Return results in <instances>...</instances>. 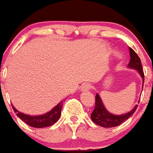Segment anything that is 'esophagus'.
Wrapping results in <instances>:
<instances>
[{"label": "esophagus", "instance_id": "obj_1", "mask_svg": "<svg viewBox=\"0 0 153 153\" xmlns=\"http://www.w3.org/2000/svg\"><path fill=\"white\" fill-rule=\"evenodd\" d=\"M90 88H91V85H90V84L85 83V84H83V85H82L81 90L82 91H86V90H90Z\"/></svg>", "mask_w": 153, "mask_h": 153}]
</instances>
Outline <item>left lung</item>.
Masks as SVG:
<instances>
[{"label": "left lung", "instance_id": "left-lung-1", "mask_svg": "<svg viewBox=\"0 0 153 153\" xmlns=\"http://www.w3.org/2000/svg\"><path fill=\"white\" fill-rule=\"evenodd\" d=\"M129 55H130V61L128 64V68H133L137 70V72L140 74V76L142 77V82L144 84V72L142 70V66L141 63V60L138 57L137 54L134 52L133 49L129 48ZM143 84H142V88H143ZM137 105L134 107V108L128 112L121 115H115L110 113L105 107L102 99L98 93L95 96V106L93 112L91 114V119L94 123L98 126H102L104 128H111L117 126L121 124L127 120L136 111Z\"/></svg>", "mask_w": 153, "mask_h": 153}]
</instances>
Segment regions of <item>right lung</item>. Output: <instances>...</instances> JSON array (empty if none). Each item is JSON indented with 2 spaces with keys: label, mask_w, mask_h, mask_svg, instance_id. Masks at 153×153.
I'll use <instances>...</instances> for the list:
<instances>
[{
  "label": "right lung",
  "mask_w": 153,
  "mask_h": 153,
  "mask_svg": "<svg viewBox=\"0 0 153 153\" xmlns=\"http://www.w3.org/2000/svg\"><path fill=\"white\" fill-rule=\"evenodd\" d=\"M63 104V101H61L48 112L39 116H30V115L23 114L15 108L13 105L12 108L17 116L29 126L34 128H44L51 126L58 121L61 115V108Z\"/></svg>",
  "instance_id": "add662e5"
}]
</instances>
